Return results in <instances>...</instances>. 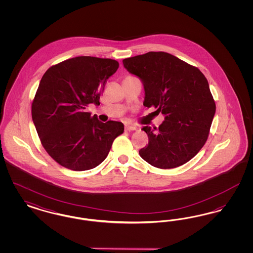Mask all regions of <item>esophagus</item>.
I'll return each mask as SVG.
<instances>
[{"label":"esophagus","mask_w":253,"mask_h":253,"mask_svg":"<svg viewBox=\"0 0 253 253\" xmlns=\"http://www.w3.org/2000/svg\"><path fill=\"white\" fill-rule=\"evenodd\" d=\"M124 130H125V132H132V131H135L136 128H135V127H132V126H130V125H125Z\"/></svg>","instance_id":"esophagus-1"}]
</instances>
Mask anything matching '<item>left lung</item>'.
<instances>
[{"instance_id":"left-lung-1","label":"left lung","mask_w":253,"mask_h":253,"mask_svg":"<svg viewBox=\"0 0 253 253\" xmlns=\"http://www.w3.org/2000/svg\"><path fill=\"white\" fill-rule=\"evenodd\" d=\"M143 83V104L165 116L159 127L145 126L148 145L139 151L146 162L172 169L190 161L204 146L215 102L203 73L166 52H148L122 60Z\"/></svg>"}]
</instances>
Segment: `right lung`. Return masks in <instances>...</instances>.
Wrapping results in <instances>:
<instances>
[{
	"label": "right lung",
	"instance_id": "add662e5",
	"mask_svg": "<svg viewBox=\"0 0 253 253\" xmlns=\"http://www.w3.org/2000/svg\"><path fill=\"white\" fill-rule=\"evenodd\" d=\"M117 60L76 57L52 65L42 76L31 113L41 143L57 163L73 170L98 166L116 137L124 131L119 121L102 123L87 111L99 104Z\"/></svg>",
	"mask_w": 253,
	"mask_h": 253
}]
</instances>
